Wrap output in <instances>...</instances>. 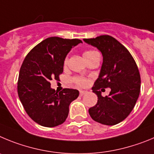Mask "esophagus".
<instances>
[{"label":"esophagus","mask_w":154,"mask_h":154,"mask_svg":"<svg viewBox=\"0 0 154 154\" xmlns=\"http://www.w3.org/2000/svg\"><path fill=\"white\" fill-rule=\"evenodd\" d=\"M87 94V91H80V96H84V94Z\"/></svg>","instance_id":"obj_1"}]
</instances>
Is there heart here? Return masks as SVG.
Masks as SVG:
<instances>
[{"label": "heart", "instance_id": "b5f03b06", "mask_svg": "<svg viewBox=\"0 0 154 154\" xmlns=\"http://www.w3.org/2000/svg\"><path fill=\"white\" fill-rule=\"evenodd\" d=\"M97 53V52H96V51H85L84 53V59L87 60V58L91 57V56H93V55ZM67 63H68V57H67L65 58L63 63H64V65L66 66V65L67 64ZM72 81H73L75 84H77V86H80V87H86V86L88 84V80L82 77H74V78L72 79Z\"/></svg>", "mask_w": 154, "mask_h": 154}]
</instances>
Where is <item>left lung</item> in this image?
<instances>
[{"instance_id": "8db88e82", "label": "left lung", "mask_w": 154, "mask_h": 154, "mask_svg": "<svg viewBox=\"0 0 154 154\" xmlns=\"http://www.w3.org/2000/svg\"><path fill=\"white\" fill-rule=\"evenodd\" d=\"M84 41L96 47L103 55L99 77L92 87L97 103L89 109L90 115L104 125L119 124L128 117L139 97L140 75L137 65L128 50L111 36L101 35ZM107 87L112 91L103 98L101 91Z\"/></svg>"}]
</instances>
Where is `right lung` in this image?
I'll use <instances>...</instances> for the list:
<instances>
[{"label": "right lung", "instance_id": "obj_1", "mask_svg": "<svg viewBox=\"0 0 154 154\" xmlns=\"http://www.w3.org/2000/svg\"><path fill=\"white\" fill-rule=\"evenodd\" d=\"M82 41L51 37L36 45L27 54L20 69L17 93L29 117L43 127L63 124L69 113V105L79 96L77 90L64 88L57 93L51 80H59L65 57L73 47Z\"/></svg>", "mask_w": 154, "mask_h": 154}]
</instances>
